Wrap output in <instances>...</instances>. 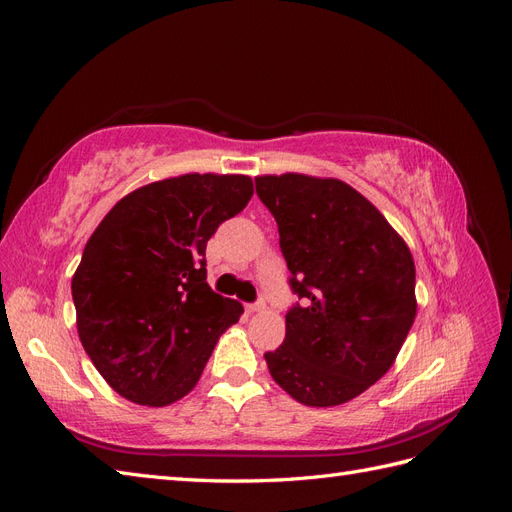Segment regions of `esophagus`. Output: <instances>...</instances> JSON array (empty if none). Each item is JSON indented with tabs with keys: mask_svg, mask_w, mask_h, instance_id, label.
Masks as SVG:
<instances>
[{
	"mask_svg": "<svg viewBox=\"0 0 512 512\" xmlns=\"http://www.w3.org/2000/svg\"><path fill=\"white\" fill-rule=\"evenodd\" d=\"M267 307V303L265 301H256V303H250V305H245V309H247V314H256V312H262V309Z\"/></svg>",
	"mask_w": 512,
	"mask_h": 512,
	"instance_id": "34e87169",
	"label": "esophagus"
}]
</instances>
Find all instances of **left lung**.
<instances>
[{
  "label": "left lung",
  "mask_w": 512,
  "mask_h": 512,
  "mask_svg": "<svg viewBox=\"0 0 512 512\" xmlns=\"http://www.w3.org/2000/svg\"><path fill=\"white\" fill-rule=\"evenodd\" d=\"M273 213L290 288L284 344L265 354L273 380L305 406L359 397L395 363L416 316V269L406 241L339 179L256 177Z\"/></svg>",
  "instance_id": "obj_1"
}]
</instances>
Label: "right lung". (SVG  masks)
<instances>
[{
    "label": "right lung",
    "mask_w": 512,
    "mask_h": 512,
    "mask_svg": "<svg viewBox=\"0 0 512 512\" xmlns=\"http://www.w3.org/2000/svg\"><path fill=\"white\" fill-rule=\"evenodd\" d=\"M254 194L247 175L143 185L106 213L72 277L76 329L111 389L162 408L188 395L243 305L207 284V241Z\"/></svg>",
    "instance_id": "add662e5"
}]
</instances>
